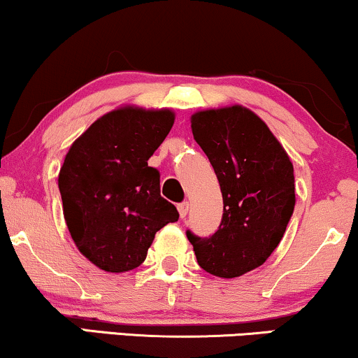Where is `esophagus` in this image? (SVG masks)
I'll list each match as a JSON object with an SVG mask.
<instances>
[{
    "instance_id": "esophagus-1",
    "label": "esophagus",
    "mask_w": 358,
    "mask_h": 358,
    "mask_svg": "<svg viewBox=\"0 0 358 358\" xmlns=\"http://www.w3.org/2000/svg\"><path fill=\"white\" fill-rule=\"evenodd\" d=\"M188 210H189V205H188L187 201L180 203V205H178V211H180V216H182V218H187Z\"/></svg>"
}]
</instances>
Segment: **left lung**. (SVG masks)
Returning <instances> with one entry per match:
<instances>
[{"label":"left lung","instance_id":"obj_1","mask_svg":"<svg viewBox=\"0 0 358 358\" xmlns=\"http://www.w3.org/2000/svg\"><path fill=\"white\" fill-rule=\"evenodd\" d=\"M193 137L206 153L223 194V218L201 238L187 229L198 264L218 278L259 268L294 213V169L268 125L241 106L198 112Z\"/></svg>","mask_w":358,"mask_h":358}]
</instances>
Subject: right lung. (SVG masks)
I'll list each match as a JSON object with an SVG mask.
<instances>
[{
	"mask_svg": "<svg viewBox=\"0 0 358 358\" xmlns=\"http://www.w3.org/2000/svg\"><path fill=\"white\" fill-rule=\"evenodd\" d=\"M175 115L125 107L94 122L72 143L59 171L62 210L79 251L107 273L138 268L158 229L178 221L160 194L148 158Z\"/></svg>",
	"mask_w": 358,
	"mask_h": 358,
	"instance_id": "1",
	"label": "right lung"
}]
</instances>
